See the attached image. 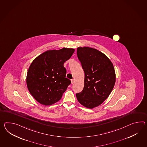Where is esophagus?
I'll use <instances>...</instances> for the list:
<instances>
[{
  "instance_id": "obj_1",
  "label": "esophagus",
  "mask_w": 147,
  "mask_h": 147,
  "mask_svg": "<svg viewBox=\"0 0 147 147\" xmlns=\"http://www.w3.org/2000/svg\"><path fill=\"white\" fill-rule=\"evenodd\" d=\"M74 83V80H71V83L73 84Z\"/></svg>"
}]
</instances>
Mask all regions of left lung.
<instances>
[{"label":"left lung","instance_id":"left-lung-1","mask_svg":"<svg viewBox=\"0 0 147 147\" xmlns=\"http://www.w3.org/2000/svg\"><path fill=\"white\" fill-rule=\"evenodd\" d=\"M77 55L84 72V86L76 94L79 102L92 109L102 104L114 88L116 81L114 67L102 53L90 47H78Z\"/></svg>","mask_w":147,"mask_h":147}]
</instances>
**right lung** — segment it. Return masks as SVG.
<instances>
[{
    "label": "right lung",
    "instance_id": "1",
    "mask_svg": "<svg viewBox=\"0 0 147 147\" xmlns=\"http://www.w3.org/2000/svg\"><path fill=\"white\" fill-rule=\"evenodd\" d=\"M74 49L49 50L33 61L26 75L30 93L40 104L49 106L61 99L71 81L66 78L64 63L71 57Z\"/></svg>",
    "mask_w": 147,
    "mask_h": 147
}]
</instances>
